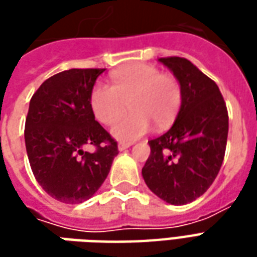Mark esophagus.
Masks as SVG:
<instances>
[{"label": "esophagus", "instance_id": "obj_1", "mask_svg": "<svg viewBox=\"0 0 257 257\" xmlns=\"http://www.w3.org/2000/svg\"><path fill=\"white\" fill-rule=\"evenodd\" d=\"M131 146H132L131 143H119V145H118V150H119V151L126 150V149H129Z\"/></svg>", "mask_w": 257, "mask_h": 257}]
</instances>
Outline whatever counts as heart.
I'll return each mask as SVG.
<instances>
[{
  "mask_svg": "<svg viewBox=\"0 0 257 257\" xmlns=\"http://www.w3.org/2000/svg\"><path fill=\"white\" fill-rule=\"evenodd\" d=\"M112 88L96 84L90 92V108L96 119L110 125L117 119L128 103L126 115L112 125L111 134L121 142L142 138L151 128L169 126L182 106V88L172 75L161 74L154 66L135 64L111 77Z\"/></svg>",
  "mask_w": 257,
  "mask_h": 257,
  "instance_id": "b5f03b06",
  "label": "heart"
}]
</instances>
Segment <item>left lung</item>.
Returning a JSON list of instances; mask_svg holds the SVG:
<instances>
[{
	"instance_id": "8db88e82",
	"label": "left lung",
	"mask_w": 257,
	"mask_h": 257,
	"mask_svg": "<svg viewBox=\"0 0 257 257\" xmlns=\"http://www.w3.org/2000/svg\"><path fill=\"white\" fill-rule=\"evenodd\" d=\"M182 88V106L167 134L149 142L142 175L157 197L172 205L201 197L220 171L228 135V114L219 86L184 58L158 59Z\"/></svg>"
}]
</instances>
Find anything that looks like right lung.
Returning a JSON list of instances; mask_svg holds the SVG:
<instances>
[{"mask_svg": "<svg viewBox=\"0 0 257 257\" xmlns=\"http://www.w3.org/2000/svg\"><path fill=\"white\" fill-rule=\"evenodd\" d=\"M106 68H71L44 81L33 95L25 142L31 171L52 198L79 204L100 189L118 154L117 142L97 122L90 92ZM95 145L93 153L85 145Z\"/></svg>", "mask_w": 257, "mask_h": 257, "instance_id": "right-lung-1", "label": "right lung"}]
</instances>
